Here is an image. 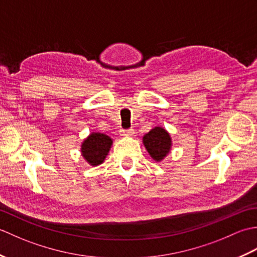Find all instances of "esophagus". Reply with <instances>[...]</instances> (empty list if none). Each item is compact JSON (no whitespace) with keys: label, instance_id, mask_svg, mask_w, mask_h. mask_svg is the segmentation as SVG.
I'll use <instances>...</instances> for the list:
<instances>
[{"label":"esophagus","instance_id":"obj_1","mask_svg":"<svg viewBox=\"0 0 257 257\" xmlns=\"http://www.w3.org/2000/svg\"><path fill=\"white\" fill-rule=\"evenodd\" d=\"M120 134H121V136H123V137H133L135 135V130L133 128L122 129L121 132H120Z\"/></svg>","mask_w":257,"mask_h":257}]
</instances>
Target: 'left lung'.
<instances>
[{
	"instance_id": "8db88e82",
	"label": "left lung",
	"mask_w": 257,
	"mask_h": 257,
	"mask_svg": "<svg viewBox=\"0 0 257 257\" xmlns=\"http://www.w3.org/2000/svg\"><path fill=\"white\" fill-rule=\"evenodd\" d=\"M144 145L152 159L162 160L171 148V138L165 129L156 127L145 135Z\"/></svg>"
}]
</instances>
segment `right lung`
Listing matches in <instances>:
<instances>
[{"label":"right lung","mask_w":257,"mask_h":257,"mask_svg":"<svg viewBox=\"0 0 257 257\" xmlns=\"http://www.w3.org/2000/svg\"><path fill=\"white\" fill-rule=\"evenodd\" d=\"M112 140L103 134H91L81 146V154L91 166H98L105 160Z\"/></svg>","instance_id":"add662e5"}]
</instances>
